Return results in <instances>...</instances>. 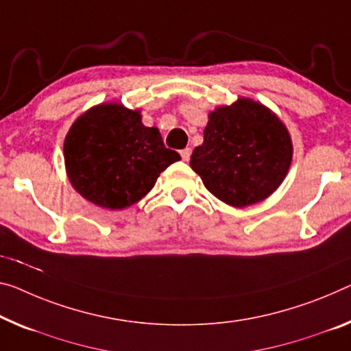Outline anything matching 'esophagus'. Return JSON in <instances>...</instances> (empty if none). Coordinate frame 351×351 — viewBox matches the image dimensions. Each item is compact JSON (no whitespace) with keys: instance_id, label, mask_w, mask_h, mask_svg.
<instances>
[{"instance_id":"1","label":"esophagus","mask_w":351,"mask_h":351,"mask_svg":"<svg viewBox=\"0 0 351 351\" xmlns=\"http://www.w3.org/2000/svg\"><path fill=\"white\" fill-rule=\"evenodd\" d=\"M180 157H182L183 161L190 160V157H191V149H183V150H180Z\"/></svg>"}]
</instances>
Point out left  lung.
Here are the masks:
<instances>
[{"label":"left lung","instance_id":"8db88e82","mask_svg":"<svg viewBox=\"0 0 351 351\" xmlns=\"http://www.w3.org/2000/svg\"><path fill=\"white\" fill-rule=\"evenodd\" d=\"M292 154V139L279 117L241 97L210 112L204 143L193 150L190 166L213 196L241 208L276 191Z\"/></svg>","mask_w":351,"mask_h":351}]
</instances>
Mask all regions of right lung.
<instances>
[{
  "label": "right lung",
  "mask_w": 351,
  "mask_h": 351,
  "mask_svg": "<svg viewBox=\"0 0 351 351\" xmlns=\"http://www.w3.org/2000/svg\"><path fill=\"white\" fill-rule=\"evenodd\" d=\"M180 155L166 149L158 128L144 127L139 111L121 104L90 108L64 141L69 180L95 206L122 210L152 190L160 172Z\"/></svg>",
  "instance_id": "1"
}]
</instances>
